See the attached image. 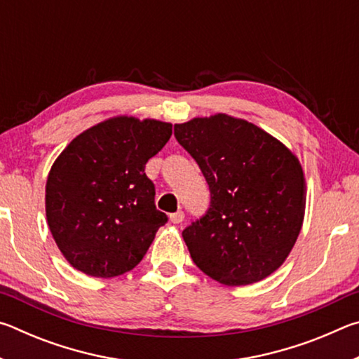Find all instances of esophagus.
<instances>
[{
	"label": "esophagus",
	"mask_w": 359,
	"mask_h": 359,
	"mask_svg": "<svg viewBox=\"0 0 359 359\" xmlns=\"http://www.w3.org/2000/svg\"><path fill=\"white\" fill-rule=\"evenodd\" d=\"M184 218H185V214L182 210H177V212H174V214L169 215V220H171L175 224H179V223L184 222Z\"/></svg>",
	"instance_id": "34e87169"
}]
</instances>
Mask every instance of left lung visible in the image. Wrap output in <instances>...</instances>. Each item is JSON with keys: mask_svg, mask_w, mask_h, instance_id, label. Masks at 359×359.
<instances>
[{"mask_svg": "<svg viewBox=\"0 0 359 359\" xmlns=\"http://www.w3.org/2000/svg\"><path fill=\"white\" fill-rule=\"evenodd\" d=\"M210 190L205 215L184 229L191 258L228 287L259 282L288 258L306 212V179L287 145L250 121L215 114L174 125Z\"/></svg>", "mask_w": 359, "mask_h": 359, "instance_id": "8db88e82", "label": "left lung"}]
</instances>
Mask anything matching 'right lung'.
I'll return each instance as SVG.
<instances>
[{
  "label": "right lung",
  "mask_w": 359,
  "mask_h": 359,
  "mask_svg": "<svg viewBox=\"0 0 359 359\" xmlns=\"http://www.w3.org/2000/svg\"><path fill=\"white\" fill-rule=\"evenodd\" d=\"M172 135L166 121L107 118L66 145L46 184V217L74 269L101 278L136 267L166 214L155 208L145 163Z\"/></svg>",
  "instance_id": "1"
}]
</instances>
